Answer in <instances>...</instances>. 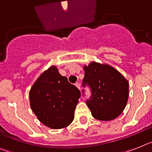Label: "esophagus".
<instances>
[{"mask_svg": "<svg viewBox=\"0 0 152 152\" xmlns=\"http://www.w3.org/2000/svg\"><path fill=\"white\" fill-rule=\"evenodd\" d=\"M75 86H76V87H77L79 90L81 89V86H80V84H79V83L75 84Z\"/></svg>", "mask_w": 152, "mask_h": 152, "instance_id": "1", "label": "esophagus"}]
</instances>
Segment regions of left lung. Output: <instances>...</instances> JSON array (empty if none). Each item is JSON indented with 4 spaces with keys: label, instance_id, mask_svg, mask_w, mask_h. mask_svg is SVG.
I'll return each mask as SVG.
<instances>
[{
    "label": "left lung",
    "instance_id": "8db88e82",
    "mask_svg": "<svg viewBox=\"0 0 152 152\" xmlns=\"http://www.w3.org/2000/svg\"><path fill=\"white\" fill-rule=\"evenodd\" d=\"M84 70L82 86L91 88V96L86 103L92 116L103 121L116 119L123 113L128 99L127 80L108 64L91 62Z\"/></svg>",
    "mask_w": 152,
    "mask_h": 152
}]
</instances>
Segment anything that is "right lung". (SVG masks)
<instances>
[{"label": "right lung", "instance_id": "obj_1", "mask_svg": "<svg viewBox=\"0 0 152 152\" xmlns=\"http://www.w3.org/2000/svg\"><path fill=\"white\" fill-rule=\"evenodd\" d=\"M81 92L60 75L56 66L44 71L29 91L31 109L40 122L52 129L71 124Z\"/></svg>", "mask_w": 152, "mask_h": 152}]
</instances>
